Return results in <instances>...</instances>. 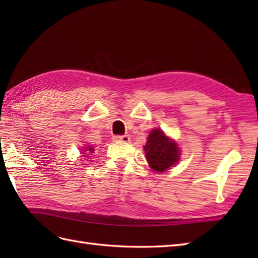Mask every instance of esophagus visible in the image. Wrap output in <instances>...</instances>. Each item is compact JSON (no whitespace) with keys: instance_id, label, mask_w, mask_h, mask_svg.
Segmentation results:
<instances>
[{"instance_id":"1","label":"esophagus","mask_w":258,"mask_h":258,"mask_svg":"<svg viewBox=\"0 0 258 258\" xmlns=\"http://www.w3.org/2000/svg\"><path fill=\"white\" fill-rule=\"evenodd\" d=\"M114 140L117 142H124V143H127V142L131 141V136L130 135H119V136H115Z\"/></svg>"}]
</instances>
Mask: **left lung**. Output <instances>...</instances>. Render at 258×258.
I'll return each instance as SVG.
<instances>
[{"label": "left lung", "mask_w": 258, "mask_h": 258, "mask_svg": "<svg viewBox=\"0 0 258 258\" xmlns=\"http://www.w3.org/2000/svg\"><path fill=\"white\" fill-rule=\"evenodd\" d=\"M144 151L151 168L156 172L166 171L179 161L180 151L177 143L167 138L160 128H154L150 133Z\"/></svg>", "instance_id": "1"}]
</instances>
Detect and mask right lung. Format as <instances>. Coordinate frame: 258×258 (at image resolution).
Instances as JSON below:
<instances>
[{
  "label": "right lung",
  "mask_w": 258,
  "mask_h": 258,
  "mask_svg": "<svg viewBox=\"0 0 258 258\" xmlns=\"http://www.w3.org/2000/svg\"><path fill=\"white\" fill-rule=\"evenodd\" d=\"M83 151H82V154H85L84 152H91V153H93V147L92 146H86V147H84V149H82Z\"/></svg>",
  "instance_id": "add662e5"
}]
</instances>
